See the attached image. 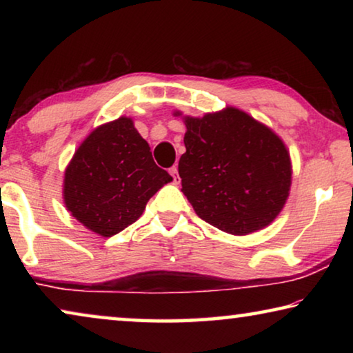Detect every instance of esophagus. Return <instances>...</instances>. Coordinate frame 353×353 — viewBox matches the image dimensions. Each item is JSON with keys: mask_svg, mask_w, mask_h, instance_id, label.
<instances>
[{"mask_svg": "<svg viewBox=\"0 0 353 353\" xmlns=\"http://www.w3.org/2000/svg\"><path fill=\"white\" fill-rule=\"evenodd\" d=\"M170 174L172 176V181H174V183H179V181H181V177H179L177 166H172V168H170Z\"/></svg>", "mask_w": 353, "mask_h": 353, "instance_id": "1", "label": "esophagus"}]
</instances>
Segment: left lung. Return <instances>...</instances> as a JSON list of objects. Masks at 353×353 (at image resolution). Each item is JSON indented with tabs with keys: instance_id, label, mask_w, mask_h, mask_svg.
Here are the masks:
<instances>
[{
	"instance_id": "1",
	"label": "left lung",
	"mask_w": 353,
	"mask_h": 353,
	"mask_svg": "<svg viewBox=\"0 0 353 353\" xmlns=\"http://www.w3.org/2000/svg\"><path fill=\"white\" fill-rule=\"evenodd\" d=\"M182 119L187 152L179 160V176L196 214L230 235H249L270 225L291 188L292 165L283 140L230 105Z\"/></svg>"
}]
</instances>
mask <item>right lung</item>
Returning a JSON list of instances; mask_svg holds the SVG:
<instances>
[{
  "label": "right lung",
  "instance_id": "1",
  "mask_svg": "<svg viewBox=\"0 0 353 353\" xmlns=\"http://www.w3.org/2000/svg\"><path fill=\"white\" fill-rule=\"evenodd\" d=\"M171 181L134 119L119 117L93 129L76 149L65 168L63 202L83 227L109 238L135 223Z\"/></svg>",
  "mask_w": 353,
  "mask_h": 353
}]
</instances>
